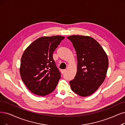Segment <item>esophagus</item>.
Segmentation results:
<instances>
[{
  "label": "esophagus",
  "mask_w": 125,
  "mask_h": 125,
  "mask_svg": "<svg viewBox=\"0 0 125 125\" xmlns=\"http://www.w3.org/2000/svg\"><path fill=\"white\" fill-rule=\"evenodd\" d=\"M66 69L62 70V73H64V72H66Z\"/></svg>",
  "instance_id": "esophagus-1"
}]
</instances>
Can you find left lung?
I'll use <instances>...</instances> for the list:
<instances>
[{"mask_svg": "<svg viewBox=\"0 0 125 125\" xmlns=\"http://www.w3.org/2000/svg\"><path fill=\"white\" fill-rule=\"evenodd\" d=\"M75 50L77 72L70 82L72 90L83 97L90 95L103 83L109 65L106 52L95 39L88 36L67 37Z\"/></svg>", "mask_w": 125, "mask_h": 125, "instance_id": "1", "label": "left lung"}]
</instances>
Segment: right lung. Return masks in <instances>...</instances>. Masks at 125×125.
Listing matches in <instances>:
<instances>
[{"instance_id":"add662e5","label":"right lung","mask_w":125,"mask_h":125,"mask_svg":"<svg viewBox=\"0 0 125 125\" xmlns=\"http://www.w3.org/2000/svg\"><path fill=\"white\" fill-rule=\"evenodd\" d=\"M64 37L42 36L32 42L21 58L20 75L30 91L45 96L55 89L61 78L53 58V53Z\"/></svg>"}]
</instances>
